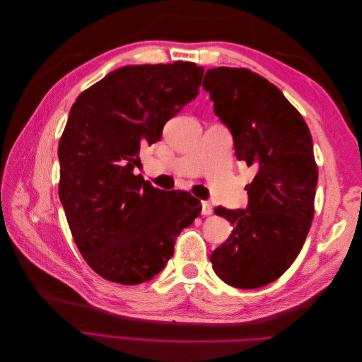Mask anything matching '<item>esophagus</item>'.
Masks as SVG:
<instances>
[{
  "label": "esophagus",
  "mask_w": 362,
  "mask_h": 362,
  "mask_svg": "<svg viewBox=\"0 0 362 362\" xmlns=\"http://www.w3.org/2000/svg\"><path fill=\"white\" fill-rule=\"evenodd\" d=\"M201 214L202 216L213 214V205L210 202H202L201 204Z\"/></svg>",
  "instance_id": "obj_1"
}]
</instances>
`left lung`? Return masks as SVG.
I'll list each match as a JSON object with an SVG mask.
<instances>
[{"label":"left lung","mask_w":362,"mask_h":362,"mask_svg":"<svg viewBox=\"0 0 362 362\" xmlns=\"http://www.w3.org/2000/svg\"><path fill=\"white\" fill-rule=\"evenodd\" d=\"M202 86L231 129L237 160L257 169L246 210L216 206L234 229L210 259L229 286L258 288L293 264L308 235L319 178L311 133L278 87L246 68L208 69Z\"/></svg>","instance_id":"1"}]
</instances>
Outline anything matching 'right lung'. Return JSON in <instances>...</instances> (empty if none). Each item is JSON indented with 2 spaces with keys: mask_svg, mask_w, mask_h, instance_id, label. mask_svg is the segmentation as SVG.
<instances>
[{
  "mask_svg": "<svg viewBox=\"0 0 362 362\" xmlns=\"http://www.w3.org/2000/svg\"><path fill=\"white\" fill-rule=\"evenodd\" d=\"M192 62L131 64L105 75L74 103L59 141V196L74 242L101 278L136 286L154 278L175 240L201 214L187 192L154 189L134 173L141 145L198 95Z\"/></svg>",
  "mask_w": 362,
  "mask_h": 362,
  "instance_id": "1",
  "label": "right lung"
}]
</instances>
